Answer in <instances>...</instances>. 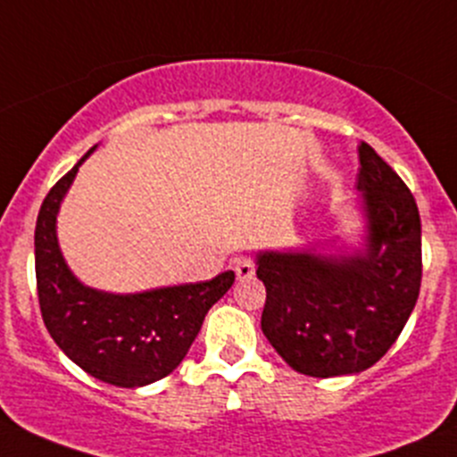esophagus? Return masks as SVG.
Returning <instances> with one entry per match:
<instances>
[{
	"instance_id": "obj_1",
	"label": "esophagus",
	"mask_w": 457,
	"mask_h": 457,
	"mask_svg": "<svg viewBox=\"0 0 457 457\" xmlns=\"http://www.w3.org/2000/svg\"><path fill=\"white\" fill-rule=\"evenodd\" d=\"M254 258L250 256H243V258H237L234 261V271H237V278L238 280H245V278H252L254 276Z\"/></svg>"
}]
</instances>
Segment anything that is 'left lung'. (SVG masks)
Here are the masks:
<instances>
[{"instance_id": "left-lung-1", "label": "left lung", "mask_w": 457, "mask_h": 457, "mask_svg": "<svg viewBox=\"0 0 457 457\" xmlns=\"http://www.w3.org/2000/svg\"><path fill=\"white\" fill-rule=\"evenodd\" d=\"M370 219L365 256H258L262 334L292 370L314 378L376 365L407 325L422 280L420 214L411 190L370 143L358 147Z\"/></svg>"}]
</instances>
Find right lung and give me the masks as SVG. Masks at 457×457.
Returning a JSON list of instances; mask_svg holds the SVG:
<instances>
[{
    "mask_svg": "<svg viewBox=\"0 0 457 457\" xmlns=\"http://www.w3.org/2000/svg\"><path fill=\"white\" fill-rule=\"evenodd\" d=\"M92 150L50 187L37 216L39 310L59 349L86 373L114 386H143L177 370L210 307L232 287L234 271L130 296L84 287L63 262L54 220L59 203Z\"/></svg>",
    "mask_w": 457,
    "mask_h": 457,
    "instance_id": "add662e5",
    "label": "right lung"
}]
</instances>
